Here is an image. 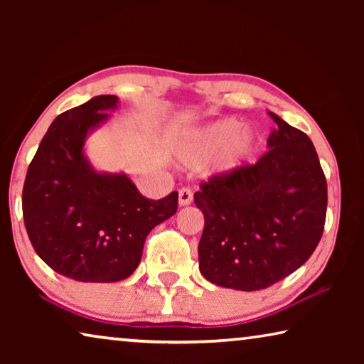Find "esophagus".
Masks as SVG:
<instances>
[{
	"label": "esophagus",
	"instance_id": "34e87169",
	"mask_svg": "<svg viewBox=\"0 0 364 364\" xmlns=\"http://www.w3.org/2000/svg\"><path fill=\"white\" fill-rule=\"evenodd\" d=\"M178 202H180V205H189L191 202H193V191L189 188H181L180 193H178Z\"/></svg>",
	"mask_w": 364,
	"mask_h": 364
}]
</instances>
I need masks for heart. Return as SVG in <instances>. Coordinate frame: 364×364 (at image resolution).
<instances>
[{
	"label": "heart",
	"mask_w": 364,
	"mask_h": 364,
	"mask_svg": "<svg viewBox=\"0 0 364 364\" xmlns=\"http://www.w3.org/2000/svg\"><path fill=\"white\" fill-rule=\"evenodd\" d=\"M239 120L225 119L189 132L178 141V159L183 164L197 167L220 152L217 160L218 170L223 173H232L247 162L257 144L254 132L249 128L239 132Z\"/></svg>",
	"instance_id": "obj_1"
}]
</instances>
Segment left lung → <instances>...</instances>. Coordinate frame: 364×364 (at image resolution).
I'll return each instance as SVG.
<instances>
[{"instance_id": "left-lung-1", "label": "left lung", "mask_w": 364, "mask_h": 364, "mask_svg": "<svg viewBox=\"0 0 364 364\" xmlns=\"http://www.w3.org/2000/svg\"><path fill=\"white\" fill-rule=\"evenodd\" d=\"M278 128L254 165L212 176L194 194L204 213L199 269L213 284L260 291L315 252L324 231L328 184L311 139L273 112Z\"/></svg>"}]
</instances>
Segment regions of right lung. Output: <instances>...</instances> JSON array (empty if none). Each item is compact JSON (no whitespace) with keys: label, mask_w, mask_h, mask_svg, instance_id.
<instances>
[{"label":"right lung","mask_w":364,"mask_h":364,"mask_svg":"<svg viewBox=\"0 0 364 364\" xmlns=\"http://www.w3.org/2000/svg\"><path fill=\"white\" fill-rule=\"evenodd\" d=\"M117 102L102 95L58 115L23 183V223L35 252L56 273L82 282L133 274L147 234L178 208L176 191L147 199L125 173H100L85 157L86 136Z\"/></svg>","instance_id":"right-lung-1"}]
</instances>
